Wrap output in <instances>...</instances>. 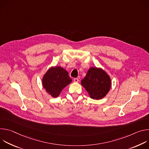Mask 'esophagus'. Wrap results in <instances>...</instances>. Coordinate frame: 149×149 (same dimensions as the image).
<instances>
[{
    "label": "esophagus",
    "instance_id": "1",
    "mask_svg": "<svg viewBox=\"0 0 149 149\" xmlns=\"http://www.w3.org/2000/svg\"><path fill=\"white\" fill-rule=\"evenodd\" d=\"M74 81L75 82H78L79 81V79H78V78H74Z\"/></svg>",
    "mask_w": 149,
    "mask_h": 149
}]
</instances>
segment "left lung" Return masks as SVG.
<instances>
[{"label": "left lung", "instance_id": "obj_1", "mask_svg": "<svg viewBox=\"0 0 149 149\" xmlns=\"http://www.w3.org/2000/svg\"><path fill=\"white\" fill-rule=\"evenodd\" d=\"M81 83L90 98L94 100L104 98L109 92L111 86L110 76L103 70L97 67L90 68Z\"/></svg>", "mask_w": 149, "mask_h": 149}]
</instances>
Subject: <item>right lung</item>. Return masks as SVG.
<instances>
[{
	"mask_svg": "<svg viewBox=\"0 0 149 149\" xmlns=\"http://www.w3.org/2000/svg\"><path fill=\"white\" fill-rule=\"evenodd\" d=\"M72 82L68 72L63 68L52 67L42 78V86L52 97H58L62 90Z\"/></svg>",
	"mask_w": 149,
	"mask_h": 149,
	"instance_id": "1",
	"label": "right lung"
}]
</instances>
